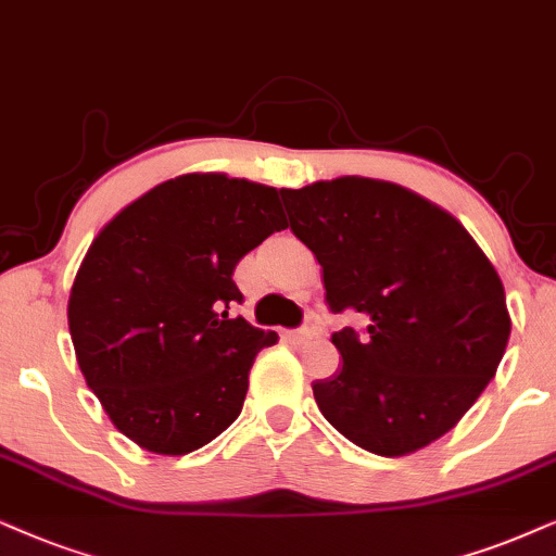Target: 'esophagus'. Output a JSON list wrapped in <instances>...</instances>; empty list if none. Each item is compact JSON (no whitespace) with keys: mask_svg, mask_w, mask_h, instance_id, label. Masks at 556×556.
I'll use <instances>...</instances> for the list:
<instances>
[{"mask_svg":"<svg viewBox=\"0 0 556 556\" xmlns=\"http://www.w3.org/2000/svg\"><path fill=\"white\" fill-rule=\"evenodd\" d=\"M315 336H318V328L305 326V328H300V330H290V333H287V339H290L292 343H307V341H313Z\"/></svg>","mask_w":556,"mask_h":556,"instance_id":"1","label":"esophagus"}]
</instances>
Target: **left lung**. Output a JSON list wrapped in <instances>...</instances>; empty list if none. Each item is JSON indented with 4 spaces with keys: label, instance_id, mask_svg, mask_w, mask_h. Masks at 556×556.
I'll list each match as a JSON object with an SVG mask.
<instances>
[{
    "label": "left lung",
    "instance_id": "left-lung-1",
    "mask_svg": "<svg viewBox=\"0 0 556 556\" xmlns=\"http://www.w3.org/2000/svg\"><path fill=\"white\" fill-rule=\"evenodd\" d=\"M290 228L323 266L333 313L367 333H333L339 375L313 384L336 431L379 456L441 439L495 377L510 336L505 290L467 228L426 197L382 179L282 189Z\"/></svg>",
    "mask_w": 556,
    "mask_h": 556
}]
</instances>
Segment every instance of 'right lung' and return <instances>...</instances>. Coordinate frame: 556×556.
<instances>
[{"label":"right lung","instance_id":"1","mask_svg":"<svg viewBox=\"0 0 556 556\" xmlns=\"http://www.w3.org/2000/svg\"><path fill=\"white\" fill-rule=\"evenodd\" d=\"M274 187L181 174L91 241L68 294L76 362L112 426L153 454L210 444L241 413L274 330L228 318L236 264L285 230Z\"/></svg>","mask_w":556,"mask_h":556}]
</instances>
